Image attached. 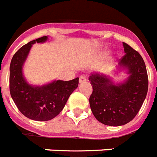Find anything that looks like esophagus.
<instances>
[{
    "mask_svg": "<svg viewBox=\"0 0 157 157\" xmlns=\"http://www.w3.org/2000/svg\"><path fill=\"white\" fill-rule=\"evenodd\" d=\"M86 81V78L84 76H80L79 77V83H83Z\"/></svg>",
    "mask_w": 157,
    "mask_h": 157,
    "instance_id": "1",
    "label": "esophagus"
}]
</instances>
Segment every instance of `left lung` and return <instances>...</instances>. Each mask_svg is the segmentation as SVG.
Returning <instances> with one entry per match:
<instances>
[{"label":"left lung","instance_id":"obj_1","mask_svg":"<svg viewBox=\"0 0 157 157\" xmlns=\"http://www.w3.org/2000/svg\"><path fill=\"white\" fill-rule=\"evenodd\" d=\"M123 47L125 54L117 67L129 75L123 83L115 84L103 74L89 77L93 87L90 97L92 113L98 121L110 126L123 125L134 118L148 92V74L142 57L125 43Z\"/></svg>","mask_w":157,"mask_h":157}]
</instances>
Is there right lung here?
<instances>
[{
	"mask_svg": "<svg viewBox=\"0 0 157 157\" xmlns=\"http://www.w3.org/2000/svg\"><path fill=\"white\" fill-rule=\"evenodd\" d=\"M47 40L45 36L21 47L13 56L9 68V90L13 101L25 117L39 121L56 117L78 85V78L70 81L56 80L44 86L30 85L26 81L23 66L31 48L33 44Z\"/></svg>",
	"mask_w": 157,
	"mask_h": 157,
	"instance_id": "obj_1",
	"label": "right lung"
}]
</instances>
